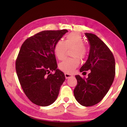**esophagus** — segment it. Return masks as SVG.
Returning a JSON list of instances; mask_svg holds the SVG:
<instances>
[{
    "mask_svg": "<svg viewBox=\"0 0 127 127\" xmlns=\"http://www.w3.org/2000/svg\"><path fill=\"white\" fill-rule=\"evenodd\" d=\"M65 78L66 79H69V78H70V77H73L72 75H71V74H68V73H65Z\"/></svg>",
    "mask_w": 127,
    "mask_h": 127,
    "instance_id": "esophagus-1",
    "label": "esophagus"
}]
</instances>
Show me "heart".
Segmentation results:
<instances>
[{
  "mask_svg": "<svg viewBox=\"0 0 127 127\" xmlns=\"http://www.w3.org/2000/svg\"><path fill=\"white\" fill-rule=\"evenodd\" d=\"M73 48V58H66L59 64V68L63 72L70 73L79 66L80 58L86 56L87 50L84 45V41L81 34L77 32H72L66 36L64 41L60 40L57 41L54 46L55 56L60 60H62L65 56L67 48Z\"/></svg>",
  "mask_w": 127,
  "mask_h": 127,
  "instance_id": "b5f03b06",
  "label": "heart"
}]
</instances>
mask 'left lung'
<instances>
[{"instance_id": "8db88e82", "label": "left lung", "mask_w": 127, "mask_h": 127, "mask_svg": "<svg viewBox=\"0 0 127 127\" xmlns=\"http://www.w3.org/2000/svg\"><path fill=\"white\" fill-rule=\"evenodd\" d=\"M90 45L88 59L80 72L88 70V77L76 75L77 84L74 90L76 100L84 106H91L101 101L109 91L115 76V60L110 49L93 33H85Z\"/></svg>"}]
</instances>
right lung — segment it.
<instances>
[{
	"label": "right lung",
	"mask_w": 127,
	"mask_h": 127,
	"mask_svg": "<svg viewBox=\"0 0 127 127\" xmlns=\"http://www.w3.org/2000/svg\"><path fill=\"white\" fill-rule=\"evenodd\" d=\"M68 32L44 31L29 37L20 48L15 69L24 93L33 103L47 106L57 99L65 74L57 69L54 46ZM55 71L54 74H50Z\"/></svg>",
	"instance_id": "obj_1"
}]
</instances>
